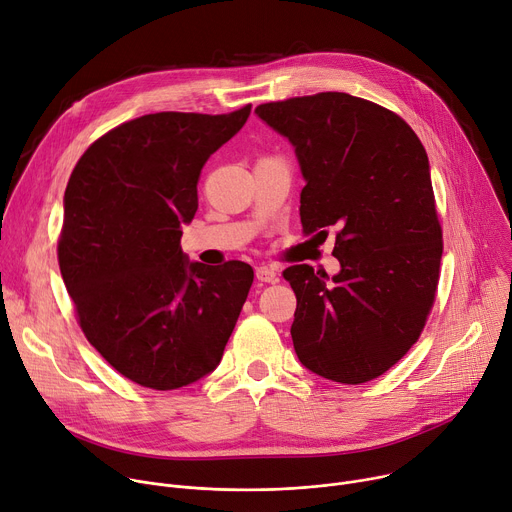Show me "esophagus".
<instances>
[{
	"instance_id": "esophagus-1",
	"label": "esophagus",
	"mask_w": 512,
	"mask_h": 512,
	"mask_svg": "<svg viewBox=\"0 0 512 512\" xmlns=\"http://www.w3.org/2000/svg\"><path fill=\"white\" fill-rule=\"evenodd\" d=\"M255 275H257L259 282H265V284H275L277 280H280V277H277V271L271 269V267H267V265L257 267V269H255Z\"/></svg>"
}]
</instances>
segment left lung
I'll return each instance as SVG.
<instances>
[{"mask_svg": "<svg viewBox=\"0 0 512 512\" xmlns=\"http://www.w3.org/2000/svg\"><path fill=\"white\" fill-rule=\"evenodd\" d=\"M255 114L294 147L306 235L337 230L339 273L284 271L296 355L339 384L374 380L416 343L435 300L443 243L427 151L400 116L341 91Z\"/></svg>", "mask_w": 512, "mask_h": 512, "instance_id": "left-lung-1", "label": "left lung"}]
</instances>
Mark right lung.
<instances>
[{"mask_svg": "<svg viewBox=\"0 0 512 512\" xmlns=\"http://www.w3.org/2000/svg\"><path fill=\"white\" fill-rule=\"evenodd\" d=\"M249 114L141 116L98 138L69 177L65 288L87 341L145 388L175 390L214 371L251 290V265L210 267L181 251L200 171Z\"/></svg>", "mask_w": 512, "mask_h": 512, "instance_id": "obj_1", "label": "right lung"}]
</instances>
